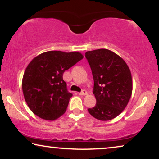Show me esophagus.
Segmentation results:
<instances>
[{"instance_id":"1","label":"esophagus","mask_w":159,"mask_h":159,"mask_svg":"<svg viewBox=\"0 0 159 159\" xmlns=\"http://www.w3.org/2000/svg\"><path fill=\"white\" fill-rule=\"evenodd\" d=\"M87 94H88V92H87V90H82L81 92L79 93L80 95H86Z\"/></svg>"}]
</instances>
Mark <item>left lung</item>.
<instances>
[{
    "label": "left lung",
    "instance_id": "left-lung-1",
    "mask_svg": "<svg viewBox=\"0 0 159 159\" xmlns=\"http://www.w3.org/2000/svg\"><path fill=\"white\" fill-rule=\"evenodd\" d=\"M92 70L93 94L96 104L88 108L95 119L108 121L120 114L127 106L132 92L130 70L120 56L108 49L85 53Z\"/></svg>",
    "mask_w": 159,
    "mask_h": 159
}]
</instances>
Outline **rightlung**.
Returning <instances> with one entry per match:
<instances>
[{"mask_svg":"<svg viewBox=\"0 0 159 159\" xmlns=\"http://www.w3.org/2000/svg\"><path fill=\"white\" fill-rule=\"evenodd\" d=\"M82 58L79 52L51 51L36 56L28 64L23 76L22 91L34 114L53 121L64 114L72 94L67 90L63 74Z\"/></svg>","mask_w":159,"mask_h":159,"instance_id":"right-lung-1","label":"right lung"}]
</instances>
